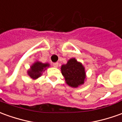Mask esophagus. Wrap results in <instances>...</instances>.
I'll use <instances>...</instances> for the list:
<instances>
[{
    "label": "esophagus",
    "mask_w": 122,
    "mask_h": 122,
    "mask_svg": "<svg viewBox=\"0 0 122 122\" xmlns=\"http://www.w3.org/2000/svg\"><path fill=\"white\" fill-rule=\"evenodd\" d=\"M59 65V63H53V66L55 68H57V67H58Z\"/></svg>",
    "instance_id": "34e87169"
}]
</instances>
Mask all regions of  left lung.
I'll list each match as a JSON object with an SVG mask.
<instances>
[{
    "instance_id": "1",
    "label": "left lung",
    "mask_w": 122,
    "mask_h": 122,
    "mask_svg": "<svg viewBox=\"0 0 122 122\" xmlns=\"http://www.w3.org/2000/svg\"><path fill=\"white\" fill-rule=\"evenodd\" d=\"M61 71L65 82L71 87H79L86 80L85 67L75 58L70 59L67 64L62 65Z\"/></svg>"
}]
</instances>
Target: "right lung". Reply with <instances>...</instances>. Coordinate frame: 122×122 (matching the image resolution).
I'll use <instances>...</instances> for the list:
<instances>
[{
    "instance_id": "add662e5",
    "label": "right lung",
    "mask_w": 122,
    "mask_h": 122,
    "mask_svg": "<svg viewBox=\"0 0 122 122\" xmlns=\"http://www.w3.org/2000/svg\"><path fill=\"white\" fill-rule=\"evenodd\" d=\"M50 66L48 63H43L40 61H36L30 66V68L28 70L27 73L30 77L34 80L38 79L42 75V73Z\"/></svg>"
}]
</instances>
